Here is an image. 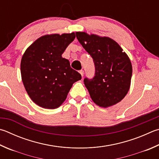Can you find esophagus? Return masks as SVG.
<instances>
[{"mask_svg": "<svg viewBox=\"0 0 159 159\" xmlns=\"http://www.w3.org/2000/svg\"><path fill=\"white\" fill-rule=\"evenodd\" d=\"M79 73L80 74V75H81V76L83 77V74H84V71H83V70H80L79 71Z\"/></svg>", "mask_w": 159, "mask_h": 159, "instance_id": "34e87169", "label": "esophagus"}]
</instances>
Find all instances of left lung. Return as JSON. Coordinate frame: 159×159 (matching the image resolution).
<instances>
[{"instance_id":"left-lung-1","label":"left lung","mask_w":159,"mask_h":159,"mask_svg":"<svg viewBox=\"0 0 159 159\" xmlns=\"http://www.w3.org/2000/svg\"><path fill=\"white\" fill-rule=\"evenodd\" d=\"M76 38L93 59L95 73L83 81L93 102L107 108L124 99L129 89L132 65L127 55L109 37L76 32Z\"/></svg>"}]
</instances>
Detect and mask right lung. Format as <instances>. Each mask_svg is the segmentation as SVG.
<instances>
[{
  "label": "right lung",
  "instance_id": "obj_1",
  "mask_svg": "<svg viewBox=\"0 0 159 159\" xmlns=\"http://www.w3.org/2000/svg\"><path fill=\"white\" fill-rule=\"evenodd\" d=\"M75 37L74 33L42 36L22 57L21 74L25 89L31 99L42 108L59 107L73 83L81 79L70 61L62 57Z\"/></svg>",
  "mask_w": 159,
  "mask_h": 159
}]
</instances>
